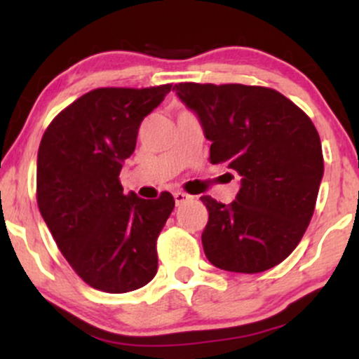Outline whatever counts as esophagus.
<instances>
[{
  "label": "esophagus",
  "mask_w": 359,
  "mask_h": 359,
  "mask_svg": "<svg viewBox=\"0 0 359 359\" xmlns=\"http://www.w3.org/2000/svg\"><path fill=\"white\" fill-rule=\"evenodd\" d=\"M174 199H175V204L180 205L184 203H187V201L192 199V196H189L187 192H182V191H177L174 192Z\"/></svg>",
  "instance_id": "34e87169"
}]
</instances>
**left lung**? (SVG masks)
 <instances>
[{"label": "left lung", "mask_w": 359, "mask_h": 359, "mask_svg": "<svg viewBox=\"0 0 359 359\" xmlns=\"http://www.w3.org/2000/svg\"><path fill=\"white\" fill-rule=\"evenodd\" d=\"M174 89L211 140V163L241 175L231 204L201 197L209 212L205 257L236 273L273 269L297 248L316 209L324 158L314 123L263 86L179 82Z\"/></svg>", "instance_id": "1"}]
</instances>
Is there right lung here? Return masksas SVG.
<instances>
[{
  "label": "right lung",
  "instance_id": "right-lung-1",
  "mask_svg": "<svg viewBox=\"0 0 359 359\" xmlns=\"http://www.w3.org/2000/svg\"><path fill=\"white\" fill-rule=\"evenodd\" d=\"M170 89L172 84L89 90L52 119L40 142V214L72 270L97 290H137L158 269L156 240L174 197L125 196L119 172L135 151L143 118Z\"/></svg>",
  "mask_w": 359,
  "mask_h": 359
}]
</instances>
